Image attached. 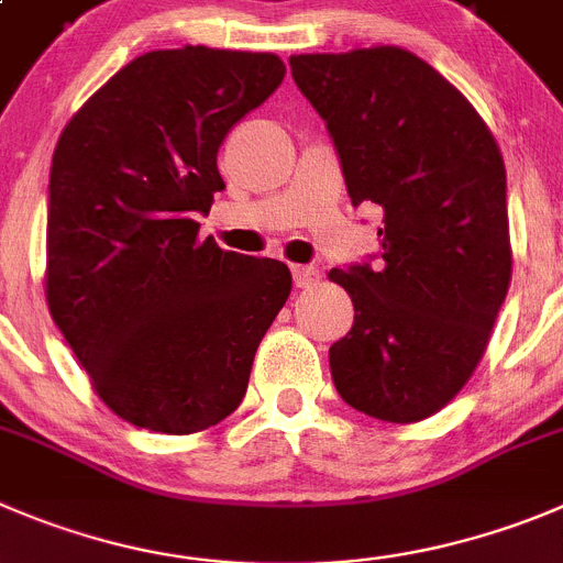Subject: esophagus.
Here are the masks:
<instances>
[{
  "label": "esophagus",
  "mask_w": 563,
  "mask_h": 563,
  "mask_svg": "<svg viewBox=\"0 0 563 563\" xmlns=\"http://www.w3.org/2000/svg\"><path fill=\"white\" fill-rule=\"evenodd\" d=\"M291 272H294V286L297 288H313V286H319V269L317 266H291Z\"/></svg>",
  "instance_id": "esophagus-1"
}]
</instances>
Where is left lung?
<instances>
[{
	"label": "left lung",
	"mask_w": 563,
	"mask_h": 563,
	"mask_svg": "<svg viewBox=\"0 0 563 563\" xmlns=\"http://www.w3.org/2000/svg\"><path fill=\"white\" fill-rule=\"evenodd\" d=\"M353 205L383 208V264L333 269L355 322L330 346L341 400L411 424L466 386L511 283L506 163L470 99L402 46L291 55Z\"/></svg>",
	"instance_id": "left-lung-1"
}]
</instances>
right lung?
I'll use <instances>...</instances> for the list:
<instances>
[{
    "mask_svg": "<svg viewBox=\"0 0 563 563\" xmlns=\"http://www.w3.org/2000/svg\"><path fill=\"white\" fill-rule=\"evenodd\" d=\"M286 77L272 52L155 49L115 71L57 139L44 291L99 400L152 433L241 406L291 272L199 239L224 135Z\"/></svg>",
    "mask_w": 563,
    "mask_h": 563,
    "instance_id": "1",
    "label": "right lung"
}]
</instances>
